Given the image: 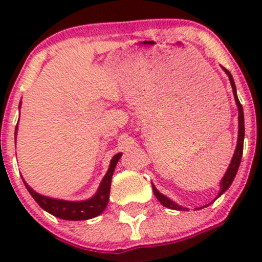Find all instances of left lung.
<instances>
[{
    "mask_svg": "<svg viewBox=\"0 0 262 262\" xmlns=\"http://www.w3.org/2000/svg\"><path fill=\"white\" fill-rule=\"evenodd\" d=\"M223 71L226 72V75L228 76V78H230L231 86H232V92H233V97H235L236 106H237V110H239V135H237V144H236L235 154H233L232 160H231L230 166H228V169H227L226 174H224L223 178H222L221 191L217 193L216 198H219V196H221L222 194H223L224 191H226L227 189L231 186V184H232L233 178H235L236 173H237V169H239L240 161H242L243 147H244V113H243V106H242V103H240L239 98H237V94H236V86H235V82H233L232 76H231V73L227 71L226 68H223ZM152 187H154L155 195H156L157 200L161 202V205L165 206V207H168V209L180 210V211H187L186 207H182V206L177 205L174 201H172L170 198H168L166 195H164V194L160 193L156 187H155L154 184H152ZM216 198H215V200H216ZM201 209H202V207H201Z\"/></svg>",
    "mask_w": 262,
    "mask_h": 262,
    "instance_id": "1",
    "label": "left lung"
}]
</instances>
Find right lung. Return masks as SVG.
<instances>
[{
	"mask_svg": "<svg viewBox=\"0 0 262 262\" xmlns=\"http://www.w3.org/2000/svg\"><path fill=\"white\" fill-rule=\"evenodd\" d=\"M18 126L15 127V136H17ZM122 154H117L110 161L107 172L102 181L99 184L98 190L92 198L85 201H64L57 200V198H51V196L41 195L36 193L32 187H30L23 180V184L26 185L27 190L31 194V196L36 201L39 206L45 211L50 212L53 216L64 219V221H86L92 217L98 216L105 211L106 206L108 203V196H110V186H111V177L114 173V169L117 163L119 161Z\"/></svg>",
	"mask_w": 262,
	"mask_h": 262,
	"instance_id": "right-lung-1",
	"label": "right lung"
}]
</instances>
